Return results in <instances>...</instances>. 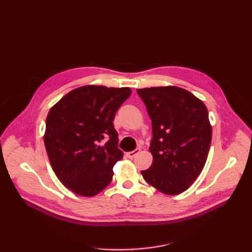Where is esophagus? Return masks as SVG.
<instances>
[{"label":"esophagus","mask_w":252,"mask_h":252,"mask_svg":"<svg viewBox=\"0 0 252 252\" xmlns=\"http://www.w3.org/2000/svg\"><path fill=\"white\" fill-rule=\"evenodd\" d=\"M141 150H140V148H136V149H134V150H132V151H129V152H127L126 154V156L129 158H133L136 155L139 154Z\"/></svg>","instance_id":"obj_1"}]
</instances>
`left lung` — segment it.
I'll return each mask as SVG.
<instances>
[{
	"instance_id": "left-lung-1",
	"label": "left lung",
	"mask_w": 252,
	"mask_h": 252,
	"mask_svg": "<svg viewBox=\"0 0 252 252\" xmlns=\"http://www.w3.org/2000/svg\"><path fill=\"white\" fill-rule=\"evenodd\" d=\"M151 119L154 157L144 180L165 194H179L203 170L211 143V125L204 103L189 91L175 87L138 89Z\"/></svg>"
}]
</instances>
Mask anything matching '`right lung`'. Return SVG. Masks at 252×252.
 I'll return each mask as SVG.
<instances>
[{"instance_id": "obj_1", "label": "right lung", "mask_w": 252, "mask_h": 252, "mask_svg": "<svg viewBox=\"0 0 252 252\" xmlns=\"http://www.w3.org/2000/svg\"><path fill=\"white\" fill-rule=\"evenodd\" d=\"M131 89L87 85L75 88L52 106L44 143L62 184L82 196H94L112 180L118 148L114 116Z\"/></svg>"}]
</instances>
